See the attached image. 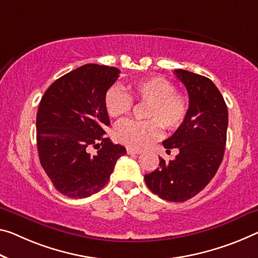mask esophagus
Instances as JSON below:
<instances>
[{
  "label": "esophagus",
  "mask_w": 258,
  "mask_h": 258,
  "mask_svg": "<svg viewBox=\"0 0 258 258\" xmlns=\"http://www.w3.org/2000/svg\"><path fill=\"white\" fill-rule=\"evenodd\" d=\"M142 151H140V150H135V149H130L128 148L126 149V153L128 154H140Z\"/></svg>",
  "instance_id": "obj_1"
}]
</instances>
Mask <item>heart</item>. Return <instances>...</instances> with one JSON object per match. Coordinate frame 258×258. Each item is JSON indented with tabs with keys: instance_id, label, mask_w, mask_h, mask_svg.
Returning <instances> with one entry per match:
<instances>
[{
	"instance_id": "1",
	"label": "heart",
	"mask_w": 258,
	"mask_h": 258,
	"mask_svg": "<svg viewBox=\"0 0 258 258\" xmlns=\"http://www.w3.org/2000/svg\"><path fill=\"white\" fill-rule=\"evenodd\" d=\"M130 92L137 101L149 102L145 117L149 121L124 120L114 128V138L121 144L141 150L159 140L162 125L174 130L183 123L189 110L187 94L177 92L175 85L162 76H153L135 81L129 85ZM105 108L109 116L118 117L128 113L133 100L120 86L113 85L106 91Z\"/></svg>"
}]
</instances>
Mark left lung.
Returning a JSON list of instances; mask_svg holds the SVG:
<instances>
[{
	"label": "left lung",
	"mask_w": 258,
	"mask_h": 258,
	"mask_svg": "<svg viewBox=\"0 0 258 258\" xmlns=\"http://www.w3.org/2000/svg\"><path fill=\"white\" fill-rule=\"evenodd\" d=\"M189 94L187 117L176 132L162 142L177 149L174 160L159 158V168L145 174L153 194L169 202H184L202 191L223 161L228 125L227 106L211 79L183 69L174 70Z\"/></svg>",
	"instance_id": "obj_1"
}]
</instances>
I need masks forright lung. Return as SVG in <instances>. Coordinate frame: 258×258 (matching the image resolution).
Listing matches in <instances>:
<instances>
[{
	"mask_svg": "<svg viewBox=\"0 0 258 258\" xmlns=\"http://www.w3.org/2000/svg\"><path fill=\"white\" fill-rule=\"evenodd\" d=\"M114 67L85 64L56 79L37 113V145L42 168L70 198H85L108 182L125 148L105 136L110 124L105 93L116 82ZM91 147L98 148L91 155Z\"/></svg>",
	"mask_w": 258,
	"mask_h": 258,
	"instance_id": "obj_1",
	"label": "right lung"
}]
</instances>
